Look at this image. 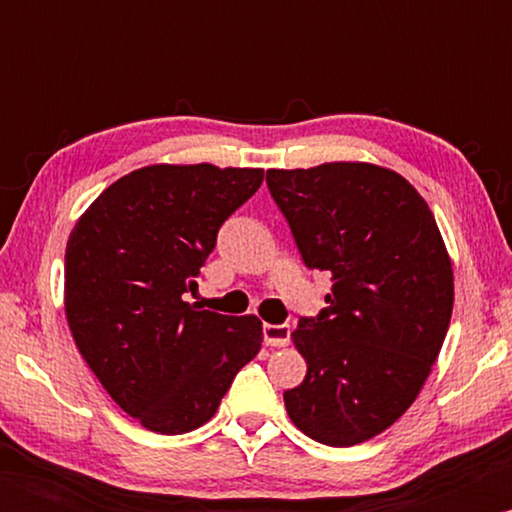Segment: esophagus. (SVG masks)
Wrapping results in <instances>:
<instances>
[{"label": "esophagus", "instance_id": "34e87169", "mask_svg": "<svg viewBox=\"0 0 512 512\" xmlns=\"http://www.w3.org/2000/svg\"><path fill=\"white\" fill-rule=\"evenodd\" d=\"M262 339L267 346H286L291 339V327L289 325H264Z\"/></svg>", "mask_w": 512, "mask_h": 512}]
</instances>
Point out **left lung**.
Instances as JSON below:
<instances>
[{
    "label": "left lung",
    "mask_w": 512,
    "mask_h": 512,
    "mask_svg": "<svg viewBox=\"0 0 512 512\" xmlns=\"http://www.w3.org/2000/svg\"><path fill=\"white\" fill-rule=\"evenodd\" d=\"M267 187L305 267L332 274L317 317L293 344L308 373L284 392L305 436L349 448L411 407L452 315V264L424 197L395 170L322 163L267 170Z\"/></svg>",
    "instance_id": "1"
}]
</instances>
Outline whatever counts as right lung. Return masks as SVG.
Masks as SVG:
<instances>
[{"label": "right lung", "mask_w": 512, "mask_h": 512, "mask_svg": "<svg viewBox=\"0 0 512 512\" xmlns=\"http://www.w3.org/2000/svg\"><path fill=\"white\" fill-rule=\"evenodd\" d=\"M262 168L149 166L76 221L64 252V310L88 368L144 428L195 431L262 346L255 315L182 301L197 289L223 221L260 190Z\"/></svg>", "instance_id": "right-lung-1"}]
</instances>
